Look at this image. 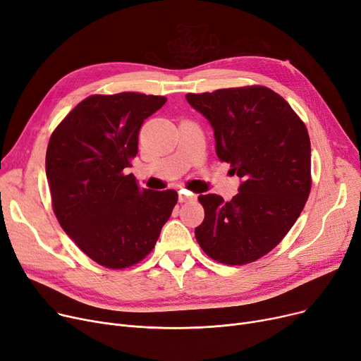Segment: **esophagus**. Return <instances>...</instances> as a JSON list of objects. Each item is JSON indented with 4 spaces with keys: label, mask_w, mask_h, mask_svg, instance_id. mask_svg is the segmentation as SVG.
I'll use <instances>...</instances> for the list:
<instances>
[{
    "label": "esophagus",
    "mask_w": 361,
    "mask_h": 361,
    "mask_svg": "<svg viewBox=\"0 0 361 361\" xmlns=\"http://www.w3.org/2000/svg\"><path fill=\"white\" fill-rule=\"evenodd\" d=\"M192 198H194L192 195H188L183 191H179V202H188V201H191Z\"/></svg>",
    "instance_id": "34e87169"
}]
</instances>
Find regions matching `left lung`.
<instances>
[{"instance_id": "obj_1", "label": "left lung", "mask_w": 361, "mask_h": 361, "mask_svg": "<svg viewBox=\"0 0 361 361\" xmlns=\"http://www.w3.org/2000/svg\"><path fill=\"white\" fill-rule=\"evenodd\" d=\"M214 129L217 157L243 178L225 201L200 195L204 220L195 228L210 259L243 266L276 247L300 217L312 190V148L300 116L262 85L186 94Z\"/></svg>"}]
</instances>
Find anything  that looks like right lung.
Returning a JSON list of instances; mask_svg holds the SVG:
<instances>
[{"instance_id": "add662e5", "label": "right lung", "mask_w": 361, "mask_h": 361, "mask_svg": "<svg viewBox=\"0 0 361 361\" xmlns=\"http://www.w3.org/2000/svg\"><path fill=\"white\" fill-rule=\"evenodd\" d=\"M166 97L90 95L51 133L45 170L63 231L102 267L122 270L152 251L178 202L173 190H141L126 173L144 120Z\"/></svg>"}]
</instances>
